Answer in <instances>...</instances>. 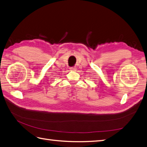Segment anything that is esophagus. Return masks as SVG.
<instances>
[{"label":"esophagus","instance_id":"1","mask_svg":"<svg viewBox=\"0 0 147 147\" xmlns=\"http://www.w3.org/2000/svg\"><path fill=\"white\" fill-rule=\"evenodd\" d=\"M69 69H70L71 71H76V67H70Z\"/></svg>","mask_w":147,"mask_h":147}]
</instances>
